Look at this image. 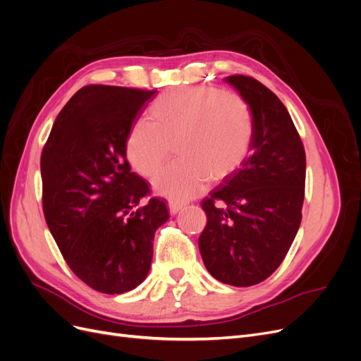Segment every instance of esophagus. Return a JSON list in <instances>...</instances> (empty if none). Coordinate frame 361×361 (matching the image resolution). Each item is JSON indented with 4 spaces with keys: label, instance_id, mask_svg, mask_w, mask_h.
<instances>
[{
    "label": "esophagus",
    "instance_id": "esophagus-1",
    "mask_svg": "<svg viewBox=\"0 0 361 361\" xmlns=\"http://www.w3.org/2000/svg\"><path fill=\"white\" fill-rule=\"evenodd\" d=\"M182 209V204L178 203V202H169V211H170V215H176L179 211Z\"/></svg>",
    "mask_w": 361,
    "mask_h": 361
}]
</instances>
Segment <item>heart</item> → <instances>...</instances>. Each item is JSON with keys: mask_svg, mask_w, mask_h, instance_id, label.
<instances>
[{"mask_svg": "<svg viewBox=\"0 0 361 361\" xmlns=\"http://www.w3.org/2000/svg\"><path fill=\"white\" fill-rule=\"evenodd\" d=\"M147 122H137L126 138V157L141 176L162 167L174 145L179 158L154 179L159 195L187 202L207 180H220L247 157L255 118L243 96L209 85H182L149 105Z\"/></svg>", "mask_w": 361, "mask_h": 361, "instance_id": "1", "label": "heart"}]
</instances>
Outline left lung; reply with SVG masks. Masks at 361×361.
Masks as SVG:
<instances>
[{
    "label": "left lung",
    "mask_w": 361,
    "mask_h": 361,
    "mask_svg": "<svg viewBox=\"0 0 361 361\" xmlns=\"http://www.w3.org/2000/svg\"><path fill=\"white\" fill-rule=\"evenodd\" d=\"M224 81L243 96L255 134L241 167L202 202L207 224L199 238L203 264L226 285L253 286L285 259L301 224L305 152L279 97L244 75Z\"/></svg>",
    "instance_id": "1"
}]
</instances>
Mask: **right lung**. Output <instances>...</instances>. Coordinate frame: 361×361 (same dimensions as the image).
Returning <instances> with one entry per match:
<instances>
[{"instance_id":"add662e5","label":"right lung","mask_w":361,"mask_h":361,"mask_svg":"<svg viewBox=\"0 0 361 361\" xmlns=\"http://www.w3.org/2000/svg\"><path fill=\"white\" fill-rule=\"evenodd\" d=\"M157 90L85 85L63 106L42 152L43 212L75 276L102 293L135 289L149 274L154 238L169 220L130 171L126 138Z\"/></svg>"}]
</instances>
